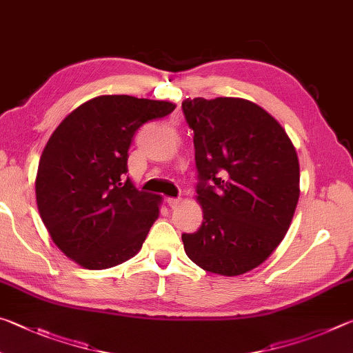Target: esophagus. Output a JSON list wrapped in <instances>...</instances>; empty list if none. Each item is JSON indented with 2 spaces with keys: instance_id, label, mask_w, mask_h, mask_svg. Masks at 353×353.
<instances>
[{
  "instance_id": "1",
  "label": "esophagus",
  "mask_w": 353,
  "mask_h": 353,
  "mask_svg": "<svg viewBox=\"0 0 353 353\" xmlns=\"http://www.w3.org/2000/svg\"><path fill=\"white\" fill-rule=\"evenodd\" d=\"M182 199L181 198H168L166 199V204H168L171 208H177L179 205H181Z\"/></svg>"
}]
</instances>
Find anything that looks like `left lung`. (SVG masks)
Returning a JSON list of instances; mask_svg holds the SVG:
<instances>
[{"label":"left lung","instance_id":"left-lung-1","mask_svg":"<svg viewBox=\"0 0 353 353\" xmlns=\"http://www.w3.org/2000/svg\"><path fill=\"white\" fill-rule=\"evenodd\" d=\"M199 172L202 225L183 234L204 271L241 276L260 266L288 232L301 194L296 148L280 123L243 98L185 99Z\"/></svg>","mask_w":353,"mask_h":353}]
</instances>
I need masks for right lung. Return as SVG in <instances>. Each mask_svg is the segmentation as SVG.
I'll return each mask as SVG.
<instances>
[{"label":"right lung","instance_id":"1","mask_svg":"<svg viewBox=\"0 0 353 353\" xmlns=\"http://www.w3.org/2000/svg\"><path fill=\"white\" fill-rule=\"evenodd\" d=\"M176 109L170 101L103 94L68 113L40 155L35 199L51 240L85 270H107L140 252L162 196L124 181L140 126Z\"/></svg>","mask_w":353,"mask_h":353}]
</instances>
